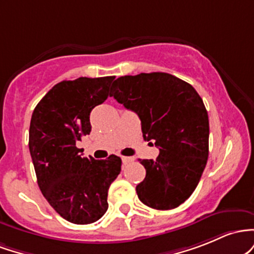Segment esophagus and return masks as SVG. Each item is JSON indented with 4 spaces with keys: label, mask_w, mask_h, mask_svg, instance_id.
I'll list each match as a JSON object with an SVG mask.
<instances>
[{
    "label": "esophagus",
    "mask_w": 254,
    "mask_h": 254,
    "mask_svg": "<svg viewBox=\"0 0 254 254\" xmlns=\"http://www.w3.org/2000/svg\"><path fill=\"white\" fill-rule=\"evenodd\" d=\"M121 158H122V163L124 164H128L129 162L134 161V158L133 157H126V156H124V157H121Z\"/></svg>",
    "instance_id": "34e87169"
}]
</instances>
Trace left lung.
Wrapping results in <instances>:
<instances>
[{
  "instance_id": "left-lung-1",
  "label": "left lung",
  "mask_w": 254,
  "mask_h": 254,
  "mask_svg": "<svg viewBox=\"0 0 254 254\" xmlns=\"http://www.w3.org/2000/svg\"><path fill=\"white\" fill-rule=\"evenodd\" d=\"M110 97L139 116L144 139L159 149L155 161L140 159L146 176L138 198L152 209H175L194 192L209 157L203 99L189 82L162 72L120 76Z\"/></svg>"
}]
</instances>
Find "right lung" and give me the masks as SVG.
<instances>
[{
  "instance_id": "add662e5",
  "label": "right lung",
  "mask_w": 254,
  "mask_h": 254,
  "mask_svg": "<svg viewBox=\"0 0 254 254\" xmlns=\"http://www.w3.org/2000/svg\"><path fill=\"white\" fill-rule=\"evenodd\" d=\"M115 76L64 80L35 108L30 124L31 157L39 190L61 217L75 224L98 221L108 210V190L121 158L81 157L75 142L90 134V113L108 98Z\"/></svg>"
}]
</instances>
